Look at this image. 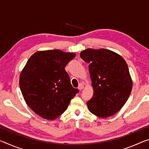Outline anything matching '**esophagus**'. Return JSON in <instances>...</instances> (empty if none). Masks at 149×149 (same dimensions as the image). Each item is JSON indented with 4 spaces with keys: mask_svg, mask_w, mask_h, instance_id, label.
Segmentation results:
<instances>
[{
    "mask_svg": "<svg viewBox=\"0 0 149 149\" xmlns=\"http://www.w3.org/2000/svg\"><path fill=\"white\" fill-rule=\"evenodd\" d=\"M78 89H79V90H82L83 89H84V85H83L82 84H79V86H78Z\"/></svg>",
    "mask_w": 149,
    "mask_h": 149,
    "instance_id": "34e87169",
    "label": "esophagus"
}]
</instances>
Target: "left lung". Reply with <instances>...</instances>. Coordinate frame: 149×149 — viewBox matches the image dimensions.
I'll return each mask as SVG.
<instances>
[{"label": "left lung", "instance_id": "1", "mask_svg": "<svg viewBox=\"0 0 149 149\" xmlns=\"http://www.w3.org/2000/svg\"><path fill=\"white\" fill-rule=\"evenodd\" d=\"M80 56L89 63V71L94 89L92 99L87 101L89 111L100 118L117 113L129 98L132 80L125 60L116 52L101 49H88Z\"/></svg>", "mask_w": 149, "mask_h": 149}]
</instances>
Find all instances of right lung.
<instances>
[{"label":"right lung","instance_id":"obj_1","mask_svg":"<svg viewBox=\"0 0 149 149\" xmlns=\"http://www.w3.org/2000/svg\"><path fill=\"white\" fill-rule=\"evenodd\" d=\"M75 56L60 50H44L35 52L27 62L20 74V90L27 104L41 117L56 119L79 92L65 70Z\"/></svg>","mask_w":149,"mask_h":149}]
</instances>
